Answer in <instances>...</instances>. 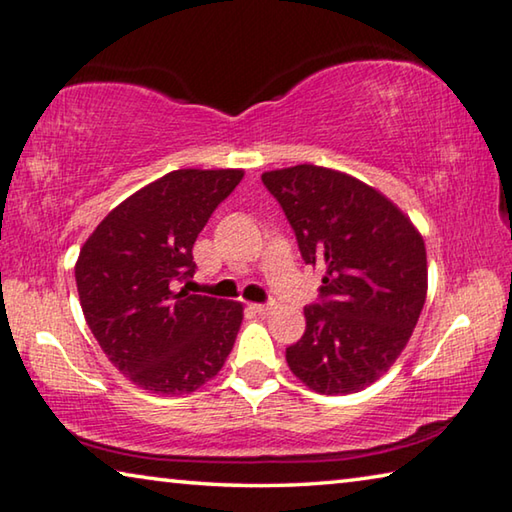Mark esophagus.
<instances>
[{"label":"esophagus","instance_id":"esophagus-1","mask_svg":"<svg viewBox=\"0 0 512 512\" xmlns=\"http://www.w3.org/2000/svg\"><path fill=\"white\" fill-rule=\"evenodd\" d=\"M250 310H255L257 314H269L271 305L269 303H253V305H250Z\"/></svg>","mask_w":512,"mask_h":512}]
</instances>
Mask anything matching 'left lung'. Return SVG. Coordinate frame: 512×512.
Listing matches in <instances>:
<instances>
[{"label":"left lung","mask_w":512,"mask_h":512,"mask_svg":"<svg viewBox=\"0 0 512 512\" xmlns=\"http://www.w3.org/2000/svg\"><path fill=\"white\" fill-rule=\"evenodd\" d=\"M262 182L305 264L323 269L303 337L287 348L289 369L319 394L360 392L396 362L424 310V239L392 200L339 170L300 164Z\"/></svg>","instance_id":"left-lung-1"}]
</instances>
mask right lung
I'll use <instances>...</instances> for the list:
<instances>
[{"instance_id":"right-lung-1","label":"right lung","mask_w":512,"mask_h":512,"mask_svg":"<svg viewBox=\"0 0 512 512\" xmlns=\"http://www.w3.org/2000/svg\"><path fill=\"white\" fill-rule=\"evenodd\" d=\"M243 170H173L104 216L79 250L75 280L93 337L125 378L161 396L196 392L230 355L234 300L175 291L196 273L193 243Z\"/></svg>"}]
</instances>
